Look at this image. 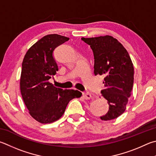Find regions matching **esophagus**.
Listing matches in <instances>:
<instances>
[{
    "instance_id": "obj_1",
    "label": "esophagus",
    "mask_w": 156,
    "mask_h": 156,
    "mask_svg": "<svg viewBox=\"0 0 156 156\" xmlns=\"http://www.w3.org/2000/svg\"><path fill=\"white\" fill-rule=\"evenodd\" d=\"M83 97L84 99H85V100H89L90 98H91V95H90L89 92L83 93Z\"/></svg>"
}]
</instances>
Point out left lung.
<instances>
[{
  "mask_svg": "<svg viewBox=\"0 0 156 156\" xmlns=\"http://www.w3.org/2000/svg\"><path fill=\"white\" fill-rule=\"evenodd\" d=\"M89 45L94 55V73L104 76L101 97L109 110L101 120L115 119L125 112L134 84V67L125 48L112 36L81 38Z\"/></svg>",
  "mask_w": 156,
  "mask_h": 156,
  "instance_id": "1",
  "label": "left lung"
}]
</instances>
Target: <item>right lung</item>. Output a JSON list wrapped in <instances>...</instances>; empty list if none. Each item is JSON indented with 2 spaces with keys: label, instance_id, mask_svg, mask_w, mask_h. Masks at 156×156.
Here are the masks:
<instances>
[{
  "label": "right lung",
  "instance_id": "right-lung-1",
  "mask_svg": "<svg viewBox=\"0 0 156 156\" xmlns=\"http://www.w3.org/2000/svg\"><path fill=\"white\" fill-rule=\"evenodd\" d=\"M68 40V37L57 34L44 36L30 48L23 59L21 94L31 117L39 123L59 119L69 101L82 95L79 90H63L49 82L58 70L54 50Z\"/></svg>",
  "mask_w": 156,
  "mask_h": 156
}]
</instances>
